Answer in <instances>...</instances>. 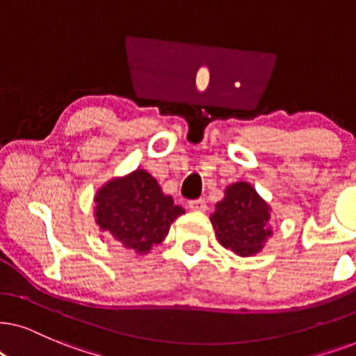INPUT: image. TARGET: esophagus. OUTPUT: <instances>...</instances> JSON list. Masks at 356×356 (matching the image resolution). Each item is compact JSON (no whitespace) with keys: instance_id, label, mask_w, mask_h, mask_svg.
<instances>
[{"instance_id":"esophagus-1","label":"esophagus","mask_w":356,"mask_h":356,"mask_svg":"<svg viewBox=\"0 0 356 356\" xmlns=\"http://www.w3.org/2000/svg\"><path fill=\"white\" fill-rule=\"evenodd\" d=\"M188 207H191V210L204 211V210H207V202L204 199H195V200L188 202Z\"/></svg>"}]
</instances>
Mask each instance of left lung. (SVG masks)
Returning <instances> with one entry per match:
<instances>
[{
	"label": "left lung",
	"instance_id": "1",
	"mask_svg": "<svg viewBox=\"0 0 356 356\" xmlns=\"http://www.w3.org/2000/svg\"><path fill=\"white\" fill-rule=\"evenodd\" d=\"M210 220L218 241L240 256L256 254L271 235L269 207L246 182L227 187Z\"/></svg>",
	"mask_w": 356,
	"mask_h": 356
}]
</instances>
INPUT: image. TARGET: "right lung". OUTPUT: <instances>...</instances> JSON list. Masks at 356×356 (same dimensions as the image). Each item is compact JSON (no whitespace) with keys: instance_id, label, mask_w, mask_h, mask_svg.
<instances>
[{"instance_id":"obj_1","label":"right lung","mask_w":356,"mask_h":356,"mask_svg":"<svg viewBox=\"0 0 356 356\" xmlns=\"http://www.w3.org/2000/svg\"><path fill=\"white\" fill-rule=\"evenodd\" d=\"M97 223L126 248L146 254L169 233L170 223L182 215V207L164 195L159 184L146 170L138 169L115 179L98 191Z\"/></svg>"}]
</instances>
